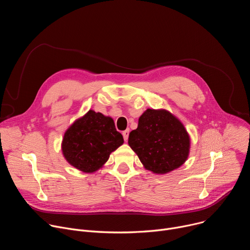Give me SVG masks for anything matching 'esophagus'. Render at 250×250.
<instances>
[{"instance_id": "esophagus-1", "label": "esophagus", "mask_w": 250, "mask_h": 250, "mask_svg": "<svg viewBox=\"0 0 250 250\" xmlns=\"http://www.w3.org/2000/svg\"><path fill=\"white\" fill-rule=\"evenodd\" d=\"M128 134H129V129H128V128H126L125 130H124V131H123V136H124L125 141H126V140H127V138H128Z\"/></svg>"}]
</instances>
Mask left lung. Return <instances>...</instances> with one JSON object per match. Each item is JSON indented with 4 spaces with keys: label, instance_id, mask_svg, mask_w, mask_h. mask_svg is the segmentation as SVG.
<instances>
[{
    "label": "left lung",
    "instance_id": "left-lung-1",
    "mask_svg": "<svg viewBox=\"0 0 250 250\" xmlns=\"http://www.w3.org/2000/svg\"><path fill=\"white\" fill-rule=\"evenodd\" d=\"M128 145L145 168L165 174L188 158L190 137L182 123L165 110H146L131 130Z\"/></svg>",
    "mask_w": 250,
    "mask_h": 250
}]
</instances>
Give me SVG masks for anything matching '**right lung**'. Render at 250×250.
<instances>
[{"mask_svg":"<svg viewBox=\"0 0 250 250\" xmlns=\"http://www.w3.org/2000/svg\"><path fill=\"white\" fill-rule=\"evenodd\" d=\"M124 144L112 118L90 110L65 132L62 152L65 159L85 173L100 169L110 154Z\"/></svg>","mask_w":250,"mask_h":250,"instance_id":"right-lung-1","label":"right lung"}]
</instances>
